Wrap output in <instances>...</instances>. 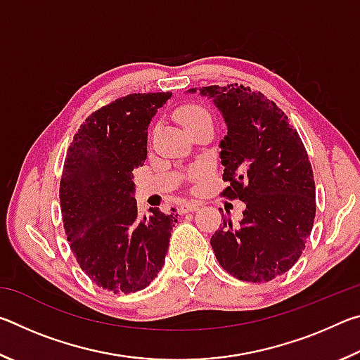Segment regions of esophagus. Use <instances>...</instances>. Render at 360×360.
Returning <instances> with one entry per match:
<instances>
[{
    "instance_id": "obj_1",
    "label": "esophagus",
    "mask_w": 360,
    "mask_h": 360,
    "mask_svg": "<svg viewBox=\"0 0 360 360\" xmlns=\"http://www.w3.org/2000/svg\"><path fill=\"white\" fill-rule=\"evenodd\" d=\"M197 210H198V205L193 202H186L179 206L181 214H184V212H188V211H197Z\"/></svg>"
}]
</instances>
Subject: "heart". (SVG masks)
Here are the masks:
<instances>
[{
    "instance_id": "b5f03b06",
    "label": "heart",
    "mask_w": 360,
    "mask_h": 360,
    "mask_svg": "<svg viewBox=\"0 0 360 360\" xmlns=\"http://www.w3.org/2000/svg\"><path fill=\"white\" fill-rule=\"evenodd\" d=\"M176 117H178L181 125L184 127L187 131L193 130L195 127L198 125L211 124V114L208 112V109L200 105H195V103L181 106L178 109V112H176Z\"/></svg>"
}]
</instances>
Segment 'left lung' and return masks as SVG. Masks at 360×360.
Returning <instances> with one entry per match:
<instances>
[{
	"instance_id": "1",
	"label": "left lung",
	"mask_w": 360,
	"mask_h": 360,
	"mask_svg": "<svg viewBox=\"0 0 360 360\" xmlns=\"http://www.w3.org/2000/svg\"><path fill=\"white\" fill-rule=\"evenodd\" d=\"M188 92H197L191 89ZM222 112L221 192L245 202L240 225L224 217L211 236L216 259L241 281L265 283L300 259L316 216V186L307 149L288 115L264 94L230 84L200 89Z\"/></svg>"
}]
</instances>
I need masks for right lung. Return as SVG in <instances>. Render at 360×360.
<instances>
[{
  "label": "right lung",
  "instance_id": "right-lung-1",
  "mask_svg": "<svg viewBox=\"0 0 360 360\" xmlns=\"http://www.w3.org/2000/svg\"><path fill=\"white\" fill-rule=\"evenodd\" d=\"M172 92L131 94L85 119L66 152L60 206L79 266L114 294L152 283L165 264L176 210L138 214L131 172L148 157V127Z\"/></svg>",
  "mask_w": 360,
  "mask_h": 360
}]
</instances>
